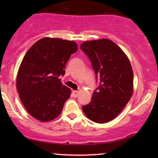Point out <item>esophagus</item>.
<instances>
[{
    "instance_id": "34e87169",
    "label": "esophagus",
    "mask_w": 158,
    "mask_h": 158,
    "mask_svg": "<svg viewBox=\"0 0 158 158\" xmlns=\"http://www.w3.org/2000/svg\"><path fill=\"white\" fill-rule=\"evenodd\" d=\"M78 94H79V91L78 90H73V96L74 97H77Z\"/></svg>"
}]
</instances>
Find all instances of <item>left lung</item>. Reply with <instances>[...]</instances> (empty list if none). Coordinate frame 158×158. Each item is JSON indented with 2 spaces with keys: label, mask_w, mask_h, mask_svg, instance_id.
I'll return each mask as SVG.
<instances>
[{
  "label": "left lung",
  "mask_w": 158,
  "mask_h": 158,
  "mask_svg": "<svg viewBox=\"0 0 158 158\" xmlns=\"http://www.w3.org/2000/svg\"><path fill=\"white\" fill-rule=\"evenodd\" d=\"M81 50L90 59L99 85L89 104L82 106L93 122L106 123L122 111L133 93V70L124 52L108 39L85 41Z\"/></svg>",
  "instance_id": "left-lung-1"
}]
</instances>
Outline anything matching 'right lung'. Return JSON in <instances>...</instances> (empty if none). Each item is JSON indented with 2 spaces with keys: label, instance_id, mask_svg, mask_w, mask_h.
Segmentation results:
<instances>
[{
  "label": "right lung",
  "instance_id": "add662e5",
  "mask_svg": "<svg viewBox=\"0 0 158 158\" xmlns=\"http://www.w3.org/2000/svg\"><path fill=\"white\" fill-rule=\"evenodd\" d=\"M77 50L74 41L44 38L25 54L16 87L23 106L32 117L48 122L61 114L71 91L62 85L60 77L64 75L65 65Z\"/></svg>",
  "mask_w": 158,
  "mask_h": 158
}]
</instances>
